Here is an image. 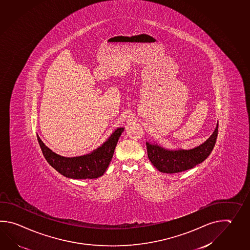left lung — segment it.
Returning <instances> with one entry per match:
<instances>
[{"instance_id": "8db88e82", "label": "left lung", "mask_w": 250, "mask_h": 250, "mask_svg": "<svg viewBox=\"0 0 250 250\" xmlns=\"http://www.w3.org/2000/svg\"><path fill=\"white\" fill-rule=\"evenodd\" d=\"M217 134L218 124L213 134L203 144L188 150H168L156 144L146 143L148 159L162 173H180L193 168L210 155L214 148Z\"/></svg>"}]
</instances>
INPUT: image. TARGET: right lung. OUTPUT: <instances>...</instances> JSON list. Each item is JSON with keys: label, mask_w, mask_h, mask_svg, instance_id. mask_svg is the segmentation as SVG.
Segmentation results:
<instances>
[{"label": "right lung", "mask_w": 250, "mask_h": 250, "mask_svg": "<svg viewBox=\"0 0 250 250\" xmlns=\"http://www.w3.org/2000/svg\"><path fill=\"white\" fill-rule=\"evenodd\" d=\"M123 131L124 128H117L102 147L91 154L75 158H65L52 152L38 135L37 140L47 162L62 175L72 179H94L106 172Z\"/></svg>", "instance_id": "obj_1"}]
</instances>
